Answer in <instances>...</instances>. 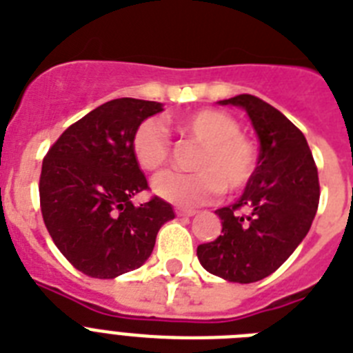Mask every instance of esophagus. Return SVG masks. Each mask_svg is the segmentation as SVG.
Returning a JSON list of instances; mask_svg holds the SVG:
<instances>
[{"mask_svg": "<svg viewBox=\"0 0 353 353\" xmlns=\"http://www.w3.org/2000/svg\"><path fill=\"white\" fill-rule=\"evenodd\" d=\"M176 214L182 218H191L196 214V211L194 209H183V208H176Z\"/></svg>", "mask_w": 353, "mask_h": 353, "instance_id": "1", "label": "esophagus"}]
</instances>
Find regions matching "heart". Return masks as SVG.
Wrapping results in <instances>:
<instances>
[{"mask_svg":"<svg viewBox=\"0 0 353 353\" xmlns=\"http://www.w3.org/2000/svg\"><path fill=\"white\" fill-rule=\"evenodd\" d=\"M174 128L202 144L194 173L164 171L151 180V189L165 202L196 208L220 194L223 188L240 191L256 171V150L240 133L238 122L220 110H198L174 121ZM133 155L142 170L155 171L170 159L171 142L165 128L148 119L133 133Z\"/></svg>","mask_w":353,"mask_h":353,"instance_id":"heart-1","label":"heart"}]
</instances>
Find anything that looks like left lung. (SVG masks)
<instances>
[{"label": "left lung", "instance_id": "8db88e82", "mask_svg": "<svg viewBox=\"0 0 353 353\" xmlns=\"http://www.w3.org/2000/svg\"><path fill=\"white\" fill-rule=\"evenodd\" d=\"M218 104L245 110L260 155L243 194L214 211L223 234L198 245L196 256L218 278L254 283L279 269L310 231L319 203L317 168L305 135L274 106L247 93Z\"/></svg>", "mask_w": 353, "mask_h": 353}]
</instances>
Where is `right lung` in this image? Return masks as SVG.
<instances>
[{"mask_svg":"<svg viewBox=\"0 0 353 353\" xmlns=\"http://www.w3.org/2000/svg\"><path fill=\"white\" fill-rule=\"evenodd\" d=\"M164 110L155 101L113 99L68 128L41 170L45 225L57 249L83 274L113 279L139 269L155 247L157 232L174 218L162 198L133 205L148 189L133 155V133Z\"/></svg>","mask_w":353,"mask_h":353,"instance_id":"1","label":"right lung"}]
</instances>
